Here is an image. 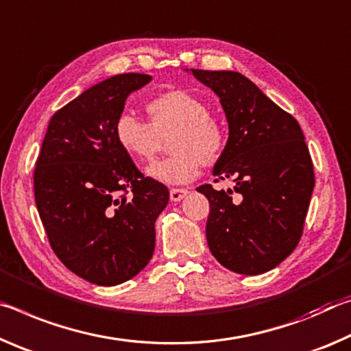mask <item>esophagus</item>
<instances>
[{
  "instance_id": "1",
  "label": "esophagus",
  "mask_w": 351,
  "mask_h": 351,
  "mask_svg": "<svg viewBox=\"0 0 351 351\" xmlns=\"http://www.w3.org/2000/svg\"><path fill=\"white\" fill-rule=\"evenodd\" d=\"M186 194H188V189H183V188H172L169 191L172 202H180L183 197H186Z\"/></svg>"
}]
</instances>
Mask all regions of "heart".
<instances>
[{
	"label": "heart",
	"mask_w": 351,
	"mask_h": 351,
	"mask_svg": "<svg viewBox=\"0 0 351 351\" xmlns=\"http://www.w3.org/2000/svg\"><path fill=\"white\" fill-rule=\"evenodd\" d=\"M149 124L132 114L114 123V138L125 154L149 162L168 138L171 157L154 162L146 176L165 185H185L199 176L202 165H213L226 147V129L210 117L202 99L183 90L163 93L146 104Z\"/></svg>",
	"instance_id": "1"
}]
</instances>
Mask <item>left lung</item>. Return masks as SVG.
I'll return each instance as SVG.
<instances>
[{"label": "left lung", "mask_w": 351, "mask_h": 351, "mask_svg": "<svg viewBox=\"0 0 351 351\" xmlns=\"http://www.w3.org/2000/svg\"><path fill=\"white\" fill-rule=\"evenodd\" d=\"M219 97L228 140L213 176L232 189L197 188L208 199L206 243L223 267L243 275L271 271L300 241L314 189L305 136L286 113L238 71L185 70Z\"/></svg>", "instance_id": "1"}]
</instances>
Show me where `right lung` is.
Here are the masks:
<instances>
[{
    "label": "right lung",
    "instance_id": "obj_1",
    "mask_svg": "<svg viewBox=\"0 0 351 351\" xmlns=\"http://www.w3.org/2000/svg\"><path fill=\"white\" fill-rule=\"evenodd\" d=\"M151 80L117 74L57 110L34 172L36 205L54 254L99 286L121 285L147 266L155 221L169 200L168 188L143 176L114 138L128 96Z\"/></svg>",
    "mask_w": 351,
    "mask_h": 351
}]
</instances>
